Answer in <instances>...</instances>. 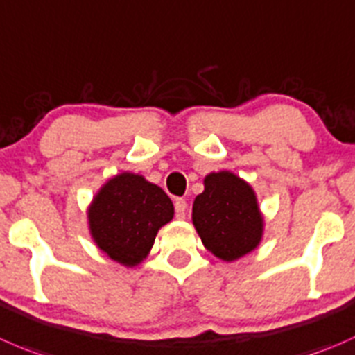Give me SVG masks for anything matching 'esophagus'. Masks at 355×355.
<instances>
[{
  "label": "esophagus",
  "mask_w": 355,
  "mask_h": 355,
  "mask_svg": "<svg viewBox=\"0 0 355 355\" xmlns=\"http://www.w3.org/2000/svg\"><path fill=\"white\" fill-rule=\"evenodd\" d=\"M185 211H187V201L178 198L177 201H175V216H177L178 220L185 218Z\"/></svg>",
  "instance_id": "34e87169"
}]
</instances>
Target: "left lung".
I'll return each instance as SVG.
<instances>
[{
  "label": "left lung",
  "instance_id": "left-lung-1",
  "mask_svg": "<svg viewBox=\"0 0 355 355\" xmlns=\"http://www.w3.org/2000/svg\"><path fill=\"white\" fill-rule=\"evenodd\" d=\"M192 223L206 250L223 261L253 251L263 236L253 187L227 170L205 177V191L192 205Z\"/></svg>",
  "mask_w": 355,
  "mask_h": 355
}]
</instances>
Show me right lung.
Returning <instances> with one entry per match:
<instances>
[{
    "label": "right lung",
    "instance_id": "right-lung-1",
    "mask_svg": "<svg viewBox=\"0 0 355 355\" xmlns=\"http://www.w3.org/2000/svg\"><path fill=\"white\" fill-rule=\"evenodd\" d=\"M173 202L142 175L109 178L88 206V227L95 244L111 260L135 267L149 254L157 230L173 218Z\"/></svg>",
    "mask_w": 355,
    "mask_h": 355
}]
</instances>
